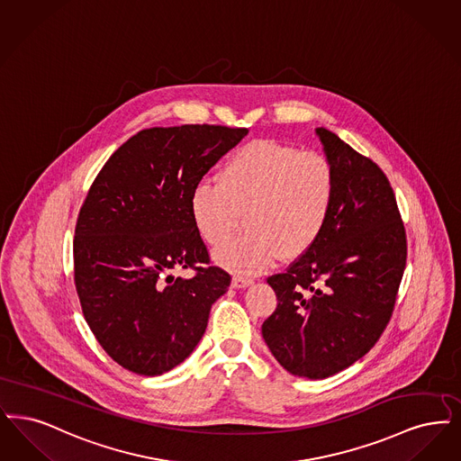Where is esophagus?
<instances>
[{"label": "esophagus", "instance_id": "34e87169", "mask_svg": "<svg viewBox=\"0 0 461 461\" xmlns=\"http://www.w3.org/2000/svg\"><path fill=\"white\" fill-rule=\"evenodd\" d=\"M251 284H253V281L248 279V277H240V276H234V277H232V287H236V289L248 287V285H251Z\"/></svg>", "mask_w": 461, "mask_h": 461}]
</instances>
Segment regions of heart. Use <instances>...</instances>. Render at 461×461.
Returning a JSON list of instances; mask_svg holds the SVG:
<instances>
[{
	"instance_id": "1",
	"label": "heart",
	"mask_w": 461,
	"mask_h": 461,
	"mask_svg": "<svg viewBox=\"0 0 461 461\" xmlns=\"http://www.w3.org/2000/svg\"><path fill=\"white\" fill-rule=\"evenodd\" d=\"M336 198V170L317 151L258 140L221 165L219 184H201L191 196V219L201 240L219 246L240 227L248 232L215 251L221 267L257 274L277 258L294 260L321 236Z\"/></svg>"
}]
</instances>
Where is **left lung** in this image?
<instances>
[{
  "label": "left lung",
  "instance_id": "8db88e82",
  "mask_svg": "<svg viewBox=\"0 0 461 461\" xmlns=\"http://www.w3.org/2000/svg\"><path fill=\"white\" fill-rule=\"evenodd\" d=\"M336 198L319 240L267 282L277 294L261 334L282 366L325 379L365 357L391 321L406 267V232L377 163L319 127Z\"/></svg>",
  "mask_w": 461,
  "mask_h": 461
}]
</instances>
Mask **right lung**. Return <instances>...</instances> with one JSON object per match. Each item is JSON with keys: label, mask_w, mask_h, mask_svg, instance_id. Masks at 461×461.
Segmentation results:
<instances>
[{"label": "right lung", "mask_w": 461, "mask_h": 461, "mask_svg": "<svg viewBox=\"0 0 461 461\" xmlns=\"http://www.w3.org/2000/svg\"><path fill=\"white\" fill-rule=\"evenodd\" d=\"M248 129H144L104 163L79 212L74 281L84 319L108 357L161 375L198 346L230 276L210 267L191 219L203 176ZM193 267L195 277L171 272Z\"/></svg>", "instance_id": "obj_1"}]
</instances>
